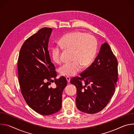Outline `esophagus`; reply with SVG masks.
<instances>
[{"label":"esophagus","instance_id":"34e87169","mask_svg":"<svg viewBox=\"0 0 134 134\" xmlns=\"http://www.w3.org/2000/svg\"><path fill=\"white\" fill-rule=\"evenodd\" d=\"M66 79L67 81V82L69 83V82H70V78L69 77H66Z\"/></svg>","mask_w":134,"mask_h":134}]
</instances>
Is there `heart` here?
<instances>
[{
	"label": "heart",
	"mask_w": 134,
	"mask_h": 134,
	"mask_svg": "<svg viewBox=\"0 0 134 134\" xmlns=\"http://www.w3.org/2000/svg\"><path fill=\"white\" fill-rule=\"evenodd\" d=\"M59 44L65 49L72 50L71 63H66L59 69L62 76H72L77 74L82 66L90 65L94 60L97 50V42L92 35L80 31L68 33L59 40ZM52 60L57 64L62 62L61 49L53 47L51 51Z\"/></svg>",
	"instance_id": "obj_1"
}]
</instances>
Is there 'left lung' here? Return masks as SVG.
Wrapping results in <instances>:
<instances>
[{
    "instance_id": "obj_1",
    "label": "left lung",
    "mask_w": 134,
    "mask_h": 134,
    "mask_svg": "<svg viewBox=\"0 0 134 134\" xmlns=\"http://www.w3.org/2000/svg\"><path fill=\"white\" fill-rule=\"evenodd\" d=\"M80 76L70 81L77 88L76 107L89 114L101 111L113 95L118 81V62L108 43L101 45L94 62Z\"/></svg>"
}]
</instances>
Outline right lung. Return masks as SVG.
Returning <instances> with one entry per match:
<instances>
[{
  "instance_id": "obj_1",
  "label": "right lung",
  "mask_w": 134,
  "mask_h": 134,
  "mask_svg": "<svg viewBox=\"0 0 134 134\" xmlns=\"http://www.w3.org/2000/svg\"><path fill=\"white\" fill-rule=\"evenodd\" d=\"M52 31L51 28L43 27L28 38L18 59V80L23 97L31 109L43 116L60 111L63 91L67 84L64 76L55 79V67L48 50ZM52 80L56 84L54 89L49 86Z\"/></svg>"
}]
</instances>
